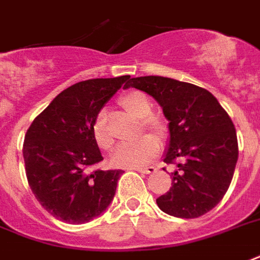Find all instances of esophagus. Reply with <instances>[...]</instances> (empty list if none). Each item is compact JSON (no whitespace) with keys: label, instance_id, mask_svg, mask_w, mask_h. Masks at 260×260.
<instances>
[{"label":"esophagus","instance_id":"esophagus-1","mask_svg":"<svg viewBox=\"0 0 260 260\" xmlns=\"http://www.w3.org/2000/svg\"><path fill=\"white\" fill-rule=\"evenodd\" d=\"M138 173H142V174H152V173H155L156 167L155 166H148V167H137V169H134Z\"/></svg>","mask_w":260,"mask_h":260}]
</instances>
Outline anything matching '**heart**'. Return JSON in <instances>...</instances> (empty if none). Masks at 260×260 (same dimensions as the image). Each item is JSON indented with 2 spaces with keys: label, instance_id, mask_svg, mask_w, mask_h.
I'll return each instance as SVG.
<instances>
[{
  "label": "heart",
  "instance_id": "b5f03b06",
  "mask_svg": "<svg viewBox=\"0 0 260 260\" xmlns=\"http://www.w3.org/2000/svg\"><path fill=\"white\" fill-rule=\"evenodd\" d=\"M119 105L127 114L141 119L142 127L155 133L157 137H165L167 133L166 122L159 115L152 114L151 100L144 93L138 90L127 91L119 97ZM93 136L97 145L104 151H109L114 145V137L109 132L104 112H100L95 116L93 123ZM157 152H159L157 140L149 134H145L138 138L137 141L119 146L112 155V163L118 167H127V169L141 167L149 163L157 155Z\"/></svg>",
  "mask_w": 260,
  "mask_h": 260
}]
</instances>
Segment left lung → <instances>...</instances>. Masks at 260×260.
Listing matches in <instances>:
<instances>
[{"label":"left lung","instance_id":"left-lung-1","mask_svg":"<svg viewBox=\"0 0 260 260\" xmlns=\"http://www.w3.org/2000/svg\"><path fill=\"white\" fill-rule=\"evenodd\" d=\"M152 95L170 120L165 161L177 165L173 186L156 199L161 211L197 218L223 199L239 159L236 128L225 109L206 89L165 77L132 78L127 87Z\"/></svg>","mask_w":260,"mask_h":260}]
</instances>
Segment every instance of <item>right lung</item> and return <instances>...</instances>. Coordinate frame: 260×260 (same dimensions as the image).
Returning <instances> with one entry per match:
<instances>
[{"label": "right lung", "instance_id": "right-lung-1", "mask_svg": "<svg viewBox=\"0 0 260 260\" xmlns=\"http://www.w3.org/2000/svg\"><path fill=\"white\" fill-rule=\"evenodd\" d=\"M128 78H97L70 86L27 130L23 144L27 181L41 206L57 219L85 223L112 202L123 171L91 170L103 160L93 123Z\"/></svg>", "mask_w": 260, "mask_h": 260}]
</instances>
